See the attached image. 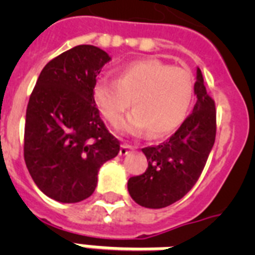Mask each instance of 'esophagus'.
I'll list each match as a JSON object with an SVG mask.
<instances>
[{
    "mask_svg": "<svg viewBox=\"0 0 255 255\" xmlns=\"http://www.w3.org/2000/svg\"><path fill=\"white\" fill-rule=\"evenodd\" d=\"M132 151H133V147H132V145H129V144H123V145L120 147L119 153H120V156H126Z\"/></svg>",
    "mask_w": 255,
    "mask_h": 255,
    "instance_id": "34e87169",
    "label": "esophagus"
}]
</instances>
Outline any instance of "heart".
I'll use <instances>...</instances> for the list:
<instances>
[{
    "instance_id": "obj_1",
    "label": "heart",
    "mask_w": 255,
    "mask_h": 255,
    "mask_svg": "<svg viewBox=\"0 0 255 255\" xmlns=\"http://www.w3.org/2000/svg\"><path fill=\"white\" fill-rule=\"evenodd\" d=\"M94 102L112 126L136 108L126 128L135 135L149 131L153 137L169 135L186 119L193 100V79L186 69L160 59H140L123 66L118 79L99 78L92 88Z\"/></svg>"
}]
</instances>
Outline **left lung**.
Wrapping results in <instances>:
<instances>
[{
    "instance_id": "1",
    "label": "left lung",
    "mask_w": 255,
    "mask_h": 255,
    "mask_svg": "<svg viewBox=\"0 0 255 255\" xmlns=\"http://www.w3.org/2000/svg\"><path fill=\"white\" fill-rule=\"evenodd\" d=\"M197 102L177 131L156 147L143 148L148 168L128 180V192L140 206L160 209L178 201L197 182L216 139V107L201 70H196Z\"/></svg>"
}]
</instances>
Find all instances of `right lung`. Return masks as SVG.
Returning a JSON list of instances; mask_svg holds the SVG:
<instances>
[{
    "label": "right lung",
    "instance_id": "obj_1",
    "mask_svg": "<svg viewBox=\"0 0 255 255\" xmlns=\"http://www.w3.org/2000/svg\"><path fill=\"white\" fill-rule=\"evenodd\" d=\"M110 59L96 46H75L43 67L30 95L25 163L35 185L55 201L90 197L100 167L120 151L92 96L96 77Z\"/></svg>",
    "mask_w": 255,
    "mask_h": 255
}]
</instances>
